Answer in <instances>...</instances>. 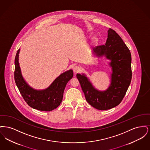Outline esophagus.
<instances>
[{
    "label": "esophagus",
    "instance_id": "obj_1",
    "mask_svg": "<svg viewBox=\"0 0 150 150\" xmlns=\"http://www.w3.org/2000/svg\"><path fill=\"white\" fill-rule=\"evenodd\" d=\"M73 71L75 73L79 72L81 71V67L79 66H75L73 69Z\"/></svg>",
    "mask_w": 150,
    "mask_h": 150
}]
</instances>
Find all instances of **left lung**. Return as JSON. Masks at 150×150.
Segmentation results:
<instances>
[{
	"mask_svg": "<svg viewBox=\"0 0 150 150\" xmlns=\"http://www.w3.org/2000/svg\"><path fill=\"white\" fill-rule=\"evenodd\" d=\"M93 54L97 57L105 56L110 61L111 83L106 90L100 91L93 86L84 74H77L86 101L100 110H106L119 105L125 96L132 79L130 52L114 30L107 31L106 42L103 45L93 48Z\"/></svg>",
	"mask_w": 150,
	"mask_h": 150,
	"instance_id": "obj_1",
	"label": "left lung"
}]
</instances>
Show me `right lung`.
Wrapping results in <instances>:
<instances>
[{
	"label": "right lung",
	"instance_id": "obj_1",
	"mask_svg": "<svg viewBox=\"0 0 150 150\" xmlns=\"http://www.w3.org/2000/svg\"><path fill=\"white\" fill-rule=\"evenodd\" d=\"M19 49L14 59V80L23 99L29 106L40 111H50L61 104L64 88L68 81L73 77L71 69L62 73L47 88L36 90L31 87L22 75L19 64Z\"/></svg>",
	"mask_w": 150,
	"mask_h": 150
}]
</instances>
